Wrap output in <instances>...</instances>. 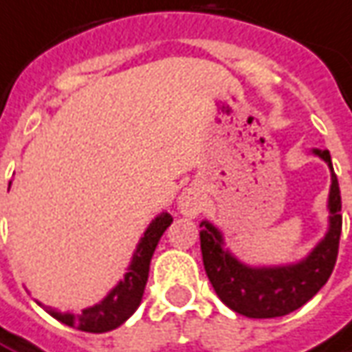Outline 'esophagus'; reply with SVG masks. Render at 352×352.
I'll return each mask as SVG.
<instances>
[{
	"label": "esophagus",
	"mask_w": 352,
	"mask_h": 352,
	"mask_svg": "<svg viewBox=\"0 0 352 352\" xmlns=\"http://www.w3.org/2000/svg\"><path fill=\"white\" fill-rule=\"evenodd\" d=\"M179 210L186 217H192L200 210V195L196 192V188H186L183 195L179 196Z\"/></svg>",
	"instance_id": "esophagus-1"
}]
</instances>
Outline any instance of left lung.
<instances>
[{"mask_svg":"<svg viewBox=\"0 0 352 352\" xmlns=\"http://www.w3.org/2000/svg\"><path fill=\"white\" fill-rule=\"evenodd\" d=\"M331 171V186L327 198L329 227L305 260L285 266L252 267L236 260L223 243V235L210 221H200V248L204 270L221 302L246 318L285 316L316 295L336 266L341 236V192L327 150H312Z\"/></svg>","mask_w":352,"mask_h":352,"instance_id":"left-lung-1","label":"left lung"}]
</instances>
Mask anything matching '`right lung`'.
<instances>
[{
	"label": "right lung",
	"mask_w": 352,
	"mask_h": 352,
	"mask_svg": "<svg viewBox=\"0 0 352 352\" xmlns=\"http://www.w3.org/2000/svg\"><path fill=\"white\" fill-rule=\"evenodd\" d=\"M171 221H173V217L167 212H162L156 219H152V223L144 231L140 243L136 245L131 266H129V272L123 277V281H119L107 293L102 302L85 308L80 314H71V312L63 314V312H57L54 308L44 307L42 302H38V305L44 308L50 316L59 320L61 324L76 327L80 331L106 333V331L119 327L135 314V310L142 300L146 281H148V272H150V260L154 256V250H156L164 231L171 226Z\"/></svg>",
	"instance_id": "1"
}]
</instances>
